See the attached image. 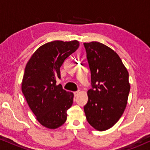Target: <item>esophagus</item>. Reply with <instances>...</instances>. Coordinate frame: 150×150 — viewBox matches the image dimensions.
<instances>
[{
    "label": "esophagus",
    "mask_w": 150,
    "mask_h": 150,
    "mask_svg": "<svg viewBox=\"0 0 150 150\" xmlns=\"http://www.w3.org/2000/svg\"><path fill=\"white\" fill-rule=\"evenodd\" d=\"M79 93H80V91H76V92H74V94H75V96L76 97V96L79 94Z\"/></svg>",
    "instance_id": "1"
}]
</instances>
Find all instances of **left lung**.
I'll return each mask as SVG.
<instances>
[{"instance_id": "left-lung-1", "label": "left lung", "mask_w": 150, "mask_h": 150, "mask_svg": "<svg viewBox=\"0 0 150 150\" xmlns=\"http://www.w3.org/2000/svg\"><path fill=\"white\" fill-rule=\"evenodd\" d=\"M84 46L92 86L87 91L84 111L89 124L104 131L116 124L124 112L130 89L129 74L119 56L108 46L98 42Z\"/></svg>"}]
</instances>
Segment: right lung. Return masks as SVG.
<instances>
[{"label": "right lung", "instance_id": "obj_1", "mask_svg": "<svg viewBox=\"0 0 150 150\" xmlns=\"http://www.w3.org/2000/svg\"><path fill=\"white\" fill-rule=\"evenodd\" d=\"M79 45L77 40L48 42L36 50L26 65L22 92L37 120L45 128L56 129L67 119L74 94L56 85V80L61 78L63 63Z\"/></svg>", "mask_w": 150, "mask_h": 150}]
</instances>
